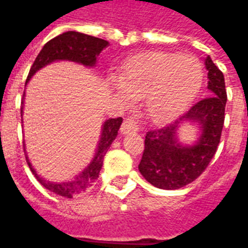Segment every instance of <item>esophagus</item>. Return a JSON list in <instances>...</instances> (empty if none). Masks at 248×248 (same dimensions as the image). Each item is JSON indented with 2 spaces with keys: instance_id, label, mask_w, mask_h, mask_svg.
<instances>
[{
  "instance_id": "esophagus-1",
  "label": "esophagus",
  "mask_w": 248,
  "mask_h": 248,
  "mask_svg": "<svg viewBox=\"0 0 248 248\" xmlns=\"http://www.w3.org/2000/svg\"><path fill=\"white\" fill-rule=\"evenodd\" d=\"M120 131L122 134H131V133H138V126L134 123V120L125 119L123 122L122 126H120Z\"/></svg>"
}]
</instances>
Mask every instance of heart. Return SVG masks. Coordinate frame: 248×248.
<instances>
[{
    "label": "heart",
    "mask_w": 248,
    "mask_h": 248,
    "mask_svg": "<svg viewBox=\"0 0 248 248\" xmlns=\"http://www.w3.org/2000/svg\"><path fill=\"white\" fill-rule=\"evenodd\" d=\"M202 80V65L195 57L146 52L129 58L120 77H110V85L124 104L144 99L146 117L164 124L189 107Z\"/></svg>",
    "instance_id": "heart-1"
}]
</instances>
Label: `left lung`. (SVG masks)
<instances>
[{
  "label": "left lung",
  "mask_w": 248,
  "mask_h": 248,
  "mask_svg": "<svg viewBox=\"0 0 248 248\" xmlns=\"http://www.w3.org/2000/svg\"><path fill=\"white\" fill-rule=\"evenodd\" d=\"M210 97L194 104L171 124L146 133L145 149L139 171L148 183L164 190H176L198 179L207 168L220 143L227 94L225 78L210 56L205 58ZM183 122L201 128L191 146L178 141L177 130Z\"/></svg>",
  "instance_id": "1"
}]
</instances>
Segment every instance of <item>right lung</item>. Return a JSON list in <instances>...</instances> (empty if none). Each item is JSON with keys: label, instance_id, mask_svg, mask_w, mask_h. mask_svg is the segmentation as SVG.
I'll use <instances>...</instances> for the list:
<instances>
[{"label": "right lung", "instance_id": "1", "mask_svg": "<svg viewBox=\"0 0 248 248\" xmlns=\"http://www.w3.org/2000/svg\"><path fill=\"white\" fill-rule=\"evenodd\" d=\"M108 45L109 42L105 39L88 36V34L76 32V31H68V32L59 34L43 46L39 54L37 56L36 61H34L33 65L31 67L26 84L30 82L31 78L39 69H42L43 67L57 62V61H69V62L79 63L84 67H94L100 52L104 48L108 47ZM23 97H25V94H23ZM22 114H23V100H22L21 115ZM122 123L123 118H115V119L110 118V119L105 120L103 123L100 139L98 141L97 151L94 154L93 160L82 172L76 175L73 180L64 181V183H52V181L45 180L42 176L37 174V171L28 160L27 154H26V160H27L31 171L36 176L41 185H43L46 189L59 195V196L72 199L76 195L85 191L99 177L104 155L107 154L109 146L117 138L118 130H119Z\"/></svg>", "mask_w": 248, "mask_h": 248}]
</instances>
